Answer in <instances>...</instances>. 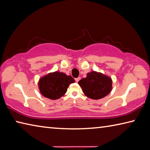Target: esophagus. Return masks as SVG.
Returning <instances> with one entry per match:
<instances>
[{
  "label": "esophagus",
  "mask_w": 150,
  "mask_h": 150,
  "mask_svg": "<svg viewBox=\"0 0 150 150\" xmlns=\"http://www.w3.org/2000/svg\"><path fill=\"white\" fill-rule=\"evenodd\" d=\"M80 77H78V78H76V79H75V80H76V82H78V81H80Z\"/></svg>",
  "instance_id": "1"
}]
</instances>
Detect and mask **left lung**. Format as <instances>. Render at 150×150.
Wrapping results in <instances>:
<instances>
[{
	"instance_id": "8db88e82",
	"label": "left lung",
	"mask_w": 150,
	"mask_h": 150,
	"mask_svg": "<svg viewBox=\"0 0 150 150\" xmlns=\"http://www.w3.org/2000/svg\"><path fill=\"white\" fill-rule=\"evenodd\" d=\"M84 95L91 99L98 100L105 97L112 89V80L101 72L91 71L78 81Z\"/></svg>"
}]
</instances>
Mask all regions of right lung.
Segmentation results:
<instances>
[{"label":"right lung","mask_w":150,"mask_h":150,"mask_svg":"<svg viewBox=\"0 0 150 150\" xmlns=\"http://www.w3.org/2000/svg\"><path fill=\"white\" fill-rule=\"evenodd\" d=\"M74 82V79L71 76L55 71L42 76L38 86L42 96L51 100H57L65 94L70 84Z\"/></svg>","instance_id":"right-lung-1"}]
</instances>
